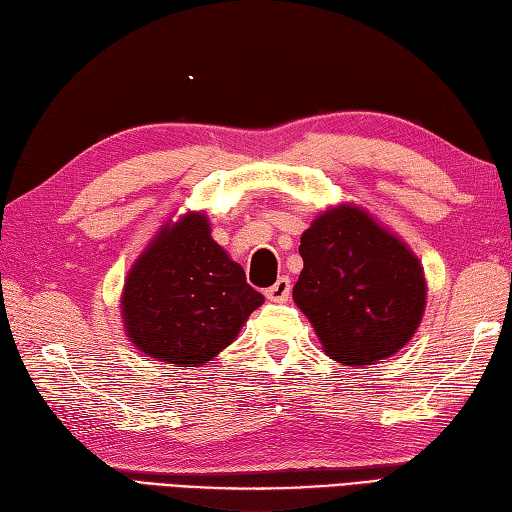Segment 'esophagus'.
<instances>
[{
  "instance_id": "obj_1",
  "label": "esophagus",
  "mask_w": 512,
  "mask_h": 512,
  "mask_svg": "<svg viewBox=\"0 0 512 512\" xmlns=\"http://www.w3.org/2000/svg\"><path fill=\"white\" fill-rule=\"evenodd\" d=\"M289 294H291V280L287 276H280L276 280V285H271L265 291L267 300H271V302H285L289 298Z\"/></svg>"
}]
</instances>
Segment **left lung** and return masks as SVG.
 <instances>
[{
	"instance_id": "obj_1",
	"label": "left lung",
	"mask_w": 512,
	"mask_h": 512,
	"mask_svg": "<svg viewBox=\"0 0 512 512\" xmlns=\"http://www.w3.org/2000/svg\"><path fill=\"white\" fill-rule=\"evenodd\" d=\"M294 302L329 358L362 367L391 358L424 316L420 260L358 205L322 212L300 238Z\"/></svg>"
}]
</instances>
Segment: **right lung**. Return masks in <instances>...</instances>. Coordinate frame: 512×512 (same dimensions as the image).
Instances as JSON below:
<instances>
[{"label":"right lung","instance_id":"obj_1","mask_svg":"<svg viewBox=\"0 0 512 512\" xmlns=\"http://www.w3.org/2000/svg\"><path fill=\"white\" fill-rule=\"evenodd\" d=\"M263 294L212 238L207 216L187 212L165 223L132 265L121 294L130 342L145 356L176 367H201L218 356Z\"/></svg>","mask_w":512,"mask_h":512}]
</instances>
